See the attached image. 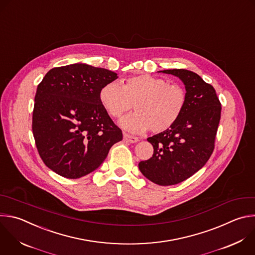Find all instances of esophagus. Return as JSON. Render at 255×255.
I'll return each mask as SVG.
<instances>
[{
    "label": "esophagus",
    "instance_id": "1",
    "mask_svg": "<svg viewBox=\"0 0 255 255\" xmlns=\"http://www.w3.org/2000/svg\"><path fill=\"white\" fill-rule=\"evenodd\" d=\"M123 137H124V140L129 142V143H137L139 141V139L135 136H132L130 134H127V133H124L123 134Z\"/></svg>",
    "mask_w": 255,
    "mask_h": 255
}]
</instances>
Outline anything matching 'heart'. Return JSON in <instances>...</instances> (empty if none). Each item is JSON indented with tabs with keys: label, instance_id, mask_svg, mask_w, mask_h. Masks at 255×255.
Segmentation results:
<instances>
[{
	"label": "heart",
	"instance_id": "b5f03b06",
	"mask_svg": "<svg viewBox=\"0 0 255 255\" xmlns=\"http://www.w3.org/2000/svg\"><path fill=\"white\" fill-rule=\"evenodd\" d=\"M99 100L108 114L120 118L132 109L136 112L121 119L120 125L134 133L150 129L162 133L170 129L181 117L187 103L185 89L178 84L148 74L131 76L122 82L105 84L99 91Z\"/></svg>",
	"mask_w": 255,
	"mask_h": 255
}]
</instances>
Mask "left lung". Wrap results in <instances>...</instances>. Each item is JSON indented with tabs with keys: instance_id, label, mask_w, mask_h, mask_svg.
I'll use <instances>...</instances> for the list:
<instances>
[{
	"instance_id": "1",
	"label": "left lung",
	"mask_w": 255,
	"mask_h": 255,
	"mask_svg": "<svg viewBox=\"0 0 255 255\" xmlns=\"http://www.w3.org/2000/svg\"><path fill=\"white\" fill-rule=\"evenodd\" d=\"M185 85L187 103L179 120L147 139L154 148L150 159L141 161L142 174L155 184H178L201 169L210 158L220 121L221 103L215 89L196 73L185 69L165 70Z\"/></svg>"
}]
</instances>
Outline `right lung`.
<instances>
[{
  "label": "right lung",
  "instance_id": "obj_1",
  "mask_svg": "<svg viewBox=\"0 0 255 255\" xmlns=\"http://www.w3.org/2000/svg\"><path fill=\"white\" fill-rule=\"evenodd\" d=\"M117 74L86 64L51 69L38 85L32 130L39 155L57 174L76 179L97 169L123 139L99 100Z\"/></svg>",
  "mask_w": 255,
  "mask_h": 255
}]
</instances>
